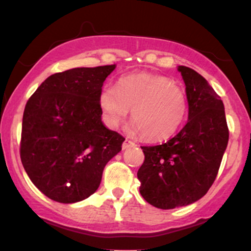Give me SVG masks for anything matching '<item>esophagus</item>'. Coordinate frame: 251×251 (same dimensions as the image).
<instances>
[{
    "instance_id": "obj_1",
    "label": "esophagus",
    "mask_w": 251,
    "mask_h": 251,
    "mask_svg": "<svg viewBox=\"0 0 251 251\" xmlns=\"http://www.w3.org/2000/svg\"><path fill=\"white\" fill-rule=\"evenodd\" d=\"M135 144L132 142V140H128V139H125L124 140L123 143V150H126L127 148H129V146H134Z\"/></svg>"
}]
</instances>
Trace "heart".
Returning <instances> with one entry per match:
<instances>
[{"instance_id": "b5f03b06", "label": "heart", "mask_w": 251, "mask_h": 251, "mask_svg": "<svg viewBox=\"0 0 251 251\" xmlns=\"http://www.w3.org/2000/svg\"><path fill=\"white\" fill-rule=\"evenodd\" d=\"M99 105L103 122L117 128L131 108L132 129L149 142H160L174 135L188 114L184 89L168 76L138 73L120 77L117 87L105 86Z\"/></svg>"}]
</instances>
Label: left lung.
Listing matches in <instances>:
<instances>
[{"label": "left lung", "mask_w": 251, "mask_h": 251, "mask_svg": "<svg viewBox=\"0 0 251 251\" xmlns=\"http://www.w3.org/2000/svg\"><path fill=\"white\" fill-rule=\"evenodd\" d=\"M186 86L189 120L162 145L142 146L140 195L158 209L189 205L211 188L229 140L221 97L201 74L179 66Z\"/></svg>", "instance_id": "1"}]
</instances>
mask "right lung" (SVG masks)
<instances>
[{"label":"right lung","instance_id":"add662e5","mask_svg":"<svg viewBox=\"0 0 251 251\" xmlns=\"http://www.w3.org/2000/svg\"><path fill=\"white\" fill-rule=\"evenodd\" d=\"M116 65L73 68L48 76L25 103L20 157L43 195L75 203L97 191L125 138L101 122L99 96Z\"/></svg>","mask_w":251,"mask_h":251}]
</instances>
